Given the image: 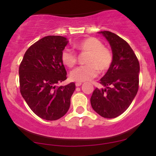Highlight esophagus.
Here are the masks:
<instances>
[{
    "mask_svg": "<svg viewBox=\"0 0 156 156\" xmlns=\"http://www.w3.org/2000/svg\"><path fill=\"white\" fill-rule=\"evenodd\" d=\"M81 84H82L81 82H76V87H80V86L81 85Z\"/></svg>",
    "mask_w": 156,
    "mask_h": 156,
    "instance_id": "1",
    "label": "esophagus"
}]
</instances>
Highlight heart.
Returning a JSON list of instances; mask_svg holds the SVG:
<instances>
[{
	"label": "heart",
	"instance_id": "b5f03b06",
	"mask_svg": "<svg viewBox=\"0 0 156 156\" xmlns=\"http://www.w3.org/2000/svg\"><path fill=\"white\" fill-rule=\"evenodd\" d=\"M81 52L88 53L86 65L79 66L70 73V78L78 82L90 80L98 75V69L105 73L110 68L113 55L110 50L105 48L102 42L94 37H89L74 44ZM62 63L67 67H74L78 56L70 48H64L61 54Z\"/></svg>",
	"mask_w": 156,
	"mask_h": 156
}]
</instances>
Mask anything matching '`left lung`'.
<instances>
[{
    "label": "left lung",
    "mask_w": 156,
    "mask_h": 156,
    "mask_svg": "<svg viewBox=\"0 0 156 156\" xmlns=\"http://www.w3.org/2000/svg\"><path fill=\"white\" fill-rule=\"evenodd\" d=\"M100 33L112 47L113 62L100 80L105 89H94L90 102L98 114L111 119L125 112L136 95L140 67L136 55L126 41L111 31Z\"/></svg>",
    "instance_id": "8db88e82"
}]
</instances>
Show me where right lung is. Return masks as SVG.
Masks as SVG:
<instances>
[{"label":"right lung","instance_id":"right-lung-1","mask_svg":"<svg viewBox=\"0 0 156 156\" xmlns=\"http://www.w3.org/2000/svg\"><path fill=\"white\" fill-rule=\"evenodd\" d=\"M67 38L48 36L27 50L19 67L20 90L35 114L46 120L62 117L70 105L76 89L72 83L58 87L67 79V71L61 54L67 45Z\"/></svg>","mask_w":156,"mask_h":156}]
</instances>
